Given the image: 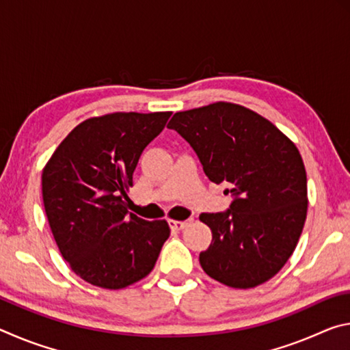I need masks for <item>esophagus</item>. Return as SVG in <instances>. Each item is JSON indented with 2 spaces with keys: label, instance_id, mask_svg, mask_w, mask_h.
<instances>
[{
  "label": "esophagus",
  "instance_id": "esophagus-1",
  "mask_svg": "<svg viewBox=\"0 0 350 350\" xmlns=\"http://www.w3.org/2000/svg\"><path fill=\"white\" fill-rule=\"evenodd\" d=\"M188 224H189V221H174V219H171L170 228L174 230V232H180V230L185 228Z\"/></svg>",
  "mask_w": 350,
  "mask_h": 350
}]
</instances>
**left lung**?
<instances>
[{
    "instance_id": "1",
    "label": "left lung",
    "mask_w": 350,
    "mask_h": 350,
    "mask_svg": "<svg viewBox=\"0 0 350 350\" xmlns=\"http://www.w3.org/2000/svg\"><path fill=\"white\" fill-rule=\"evenodd\" d=\"M168 128L191 145L206 177L233 194L227 211L199 216L213 233L199 254L204 271L233 288L269 281L292 256L307 216L298 148L267 118L227 102L176 112Z\"/></svg>"
}]
</instances>
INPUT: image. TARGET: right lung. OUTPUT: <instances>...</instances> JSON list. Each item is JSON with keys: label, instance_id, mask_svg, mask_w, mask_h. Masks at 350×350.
<instances>
[{"label": "right lung", "instance_id": "right-lung-1", "mask_svg": "<svg viewBox=\"0 0 350 350\" xmlns=\"http://www.w3.org/2000/svg\"><path fill=\"white\" fill-rule=\"evenodd\" d=\"M171 112H112L70 131L41 174L43 204L62 256L81 280L117 290L150 273L168 239L167 221L126 208L139 157Z\"/></svg>", "mask_w": 350, "mask_h": 350}]
</instances>
